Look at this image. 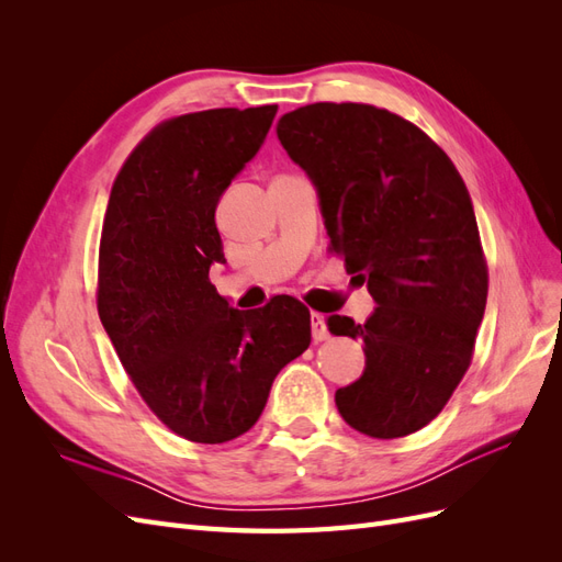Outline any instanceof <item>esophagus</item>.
Instances as JSON below:
<instances>
[{
  "mask_svg": "<svg viewBox=\"0 0 562 562\" xmlns=\"http://www.w3.org/2000/svg\"><path fill=\"white\" fill-rule=\"evenodd\" d=\"M312 335H314L316 342H323V339L330 337V333L326 328V321H323V316L316 314V312H312Z\"/></svg>",
  "mask_w": 562,
  "mask_h": 562,
  "instance_id": "esophagus-1",
  "label": "esophagus"
}]
</instances>
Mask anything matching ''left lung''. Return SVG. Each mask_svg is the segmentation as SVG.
<instances>
[{
	"label": "left lung",
	"mask_w": 562,
	"mask_h": 562,
	"mask_svg": "<svg viewBox=\"0 0 562 562\" xmlns=\"http://www.w3.org/2000/svg\"><path fill=\"white\" fill-rule=\"evenodd\" d=\"M277 135L316 184L330 252L378 302L366 323L326 321L366 351L363 375L335 391L337 411L370 438L415 434L462 382L485 314L467 184L427 133L375 105H304L279 119Z\"/></svg>",
	"instance_id": "8db88e82"
}]
</instances>
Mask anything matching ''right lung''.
Segmentation results:
<instances>
[{
	"instance_id": "add662e5",
	"label": "right lung",
	"mask_w": 562,
	"mask_h": 562,
	"mask_svg": "<svg viewBox=\"0 0 562 562\" xmlns=\"http://www.w3.org/2000/svg\"><path fill=\"white\" fill-rule=\"evenodd\" d=\"M277 105L171 116L119 171L98 255V314L119 361L168 429L227 443L265 411L279 370L310 347L291 295L239 312L209 279L223 262L215 209L258 155Z\"/></svg>"
}]
</instances>
